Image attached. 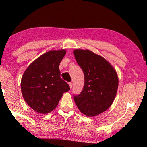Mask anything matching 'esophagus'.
Listing matches in <instances>:
<instances>
[{
	"instance_id": "34e87169",
	"label": "esophagus",
	"mask_w": 147,
	"mask_h": 147,
	"mask_svg": "<svg viewBox=\"0 0 147 147\" xmlns=\"http://www.w3.org/2000/svg\"><path fill=\"white\" fill-rule=\"evenodd\" d=\"M69 87H70V88L71 89L72 87H73V84L71 82H69Z\"/></svg>"
}]
</instances>
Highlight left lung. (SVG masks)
<instances>
[{"label": "left lung", "instance_id": "1", "mask_svg": "<svg viewBox=\"0 0 147 147\" xmlns=\"http://www.w3.org/2000/svg\"><path fill=\"white\" fill-rule=\"evenodd\" d=\"M77 63L84 74V86L74 100L79 110L94 117L107 110L113 102L119 85L115 69L102 56L89 50L73 51Z\"/></svg>", "mask_w": 147, "mask_h": 147}]
</instances>
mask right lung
Segmentation results:
<instances>
[{
  "label": "right lung",
  "mask_w": 147,
  "mask_h": 147,
  "mask_svg": "<svg viewBox=\"0 0 147 147\" xmlns=\"http://www.w3.org/2000/svg\"><path fill=\"white\" fill-rule=\"evenodd\" d=\"M64 49L50 51L32 62L24 71L21 88L24 100L36 112L47 114L56 108L70 88L60 77L59 66Z\"/></svg>",
  "instance_id": "right-lung-1"
}]
</instances>
